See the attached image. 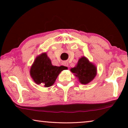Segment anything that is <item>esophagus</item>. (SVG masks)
I'll use <instances>...</instances> for the list:
<instances>
[{
	"instance_id": "obj_1",
	"label": "esophagus",
	"mask_w": 128,
	"mask_h": 128,
	"mask_svg": "<svg viewBox=\"0 0 128 128\" xmlns=\"http://www.w3.org/2000/svg\"><path fill=\"white\" fill-rule=\"evenodd\" d=\"M62 64H63V65L67 66V67H69V66H68V63L67 62H66V61H64V62H63Z\"/></svg>"
}]
</instances>
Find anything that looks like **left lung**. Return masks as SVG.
Segmentation results:
<instances>
[{"instance_id":"1","label":"left lung","mask_w":128,"mask_h":128,"mask_svg":"<svg viewBox=\"0 0 128 128\" xmlns=\"http://www.w3.org/2000/svg\"><path fill=\"white\" fill-rule=\"evenodd\" d=\"M70 71L82 84H87L92 81L97 75V67L85 56L78 59V64Z\"/></svg>"}]
</instances>
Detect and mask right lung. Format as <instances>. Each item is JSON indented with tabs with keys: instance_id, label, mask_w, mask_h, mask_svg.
Segmentation results:
<instances>
[{
	"instance_id": "1",
	"label": "right lung",
	"mask_w": 128,
	"mask_h": 128,
	"mask_svg": "<svg viewBox=\"0 0 128 128\" xmlns=\"http://www.w3.org/2000/svg\"><path fill=\"white\" fill-rule=\"evenodd\" d=\"M64 66L52 65L51 60L46 52L38 55L31 66L30 74L36 84H41L45 87L51 86L61 72L66 69Z\"/></svg>"
}]
</instances>
